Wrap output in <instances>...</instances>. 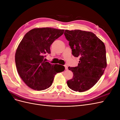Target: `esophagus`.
Returning <instances> with one entry per match:
<instances>
[{"instance_id": "1", "label": "esophagus", "mask_w": 120, "mask_h": 120, "mask_svg": "<svg viewBox=\"0 0 120 120\" xmlns=\"http://www.w3.org/2000/svg\"><path fill=\"white\" fill-rule=\"evenodd\" d=\"M64 67H65V69H66V70H68V67L67 66H66V65H65Z\"/></svg>"}]
</instances>
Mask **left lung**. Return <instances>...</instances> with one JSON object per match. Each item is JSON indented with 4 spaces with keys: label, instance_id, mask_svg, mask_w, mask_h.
<instances>
[{
    "label": "left lung",
    "instance_id": "8db88e82",
    "mask_svg": "<svg viewBox=\"0 0 120 120\" xmlns=\"http://www.w3.org/2000/svg\"><path fill=\"white\" fill-rule=\"evenodd\" d=\"M64 34L72 55L79 58L78 67H68L74 75L67 85L74 91H86L98 82L107 67L106 47L92 32L65 30Z\"/></svg>",
    "mask_w": 120,
    "mask_h": 120
}]
</instances>
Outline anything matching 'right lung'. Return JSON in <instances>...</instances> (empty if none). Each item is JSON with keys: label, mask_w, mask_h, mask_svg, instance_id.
Wrapping results in <instances>:
<instances>
[{"label": "right lung", "mask_w": 120, "mask_h": 120, "mask_svg": "<svg viewBox=\"0 0 120 120\" xmlns=\"http://www.w3.org/2000/svg\"><path fill=\"white\" fill-rule=\"evenodd\" d=\"M64 30L50 27L34 28L19 43L15 55L16 67L20 77L30 88L37 90L49 88L54 75L64 70V66L62 69L60 65L50 64L43 60L45 53H50L52 42L63 34Z\"/></svg>", "instance_id": "obj_1"}]
</instances>
